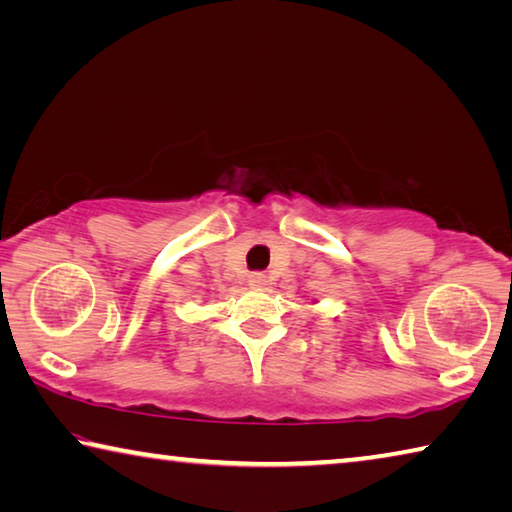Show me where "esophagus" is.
<instances>
[{
    "label": "esophagus",
    "instance_id": "obj_1",
    "mask_svg": "<svg viewBox=\"0 0 512 512\" xmlns=\"http://www.w3.org/2000/svg\"><path fill=\"white\" fill-rule=\"evenodd\" d=\"M248 284L253 289H262L264 284H266V275L264 273H250L248 275Z\"/></svg>",
    "mask_w": 512,
    "mask_h": 512
}]
</instances>
